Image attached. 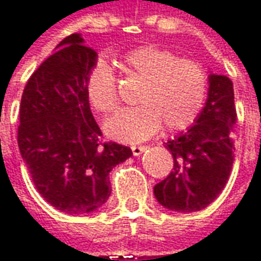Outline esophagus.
Instances as JSON below:
<instances>
[{
    "label": "esophagus",
    "mask_w": 261,
    "mask_h": 261,
    "mask_svg": "<svg viewBox=\"0 0 261 261\" xmlns=\"http://www.w3.org/2000/svg\"><path fill=\"white\" fill-rule=\"evenodd\" d=\"M145 149H146V146H132V153L135 156H139L145 152Z\"/></svg>",
    "instance_id": "esophagus-1"
}]
</instances>
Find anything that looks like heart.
Returning a JSON list of instances; mask_svg holds the SVG:
<instances>
[{"label": "heart", "mask_w": 261, "mask_h": 261, "mask_svg": "<svg viewBox=\"0 0 261 261\" xmlns=\"http://www.w3.org/2000/svg\"><path fill=\"white\" fill-rule=\"evenodd\" d=\"M118 64L126 78L142 84L135 96L138 107L120 111L105 123L109 138L136 143L156 134L161 125L168 132L185 130L202 113L209 76L199 62L182 59L156 45H145L125 52ZM85 93L89 105L102 115L118 108L116 76L105 61H96L88 71Z\"/></svg>", "instance_id": "heart-1"}]
</instances>
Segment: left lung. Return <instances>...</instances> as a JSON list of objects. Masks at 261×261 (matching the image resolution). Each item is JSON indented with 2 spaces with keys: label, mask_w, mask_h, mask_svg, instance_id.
Listing matches in <instances>:
<instances>
[{
  "label": "left lung",
  "mask_w": 261,
  "mask_h": 261,
  "mask_svg": "<svg viewBox=\"0 0 261 261\" xmlns=\"http://www.w3.org/2000/svg\"><path fill=\"white\" fill-rule=\"evenodd\" d=\"M236 119L233 82L212 73L209 98L195 125L165 143L173 169L153 189L162 206L179 213L197 212L220 195L234 161Z\"/></svg>",
  "instance_id": "8db88e82"
}]
</instances>
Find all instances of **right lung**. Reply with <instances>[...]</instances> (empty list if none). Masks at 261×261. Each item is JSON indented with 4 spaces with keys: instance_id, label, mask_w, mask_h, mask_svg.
Instances as JSON below:
<instances>
[{
    "instance_id": "add662e5",
    "label": "right lung",
    "mask_w": 261,
    "mask_h": 261,
    "mask_svg": "<svg viewBox=\"0 0 261 261\" xmlns=\"http://www.w3.org/2000/svg\"><path fill=\"white\" fill-rule=\"evenodd\" d=\"M96 57L79 34L62 39L30 76L19 107L18 146L32 182L69 215L99 209L112 190L109 172L132 156L127 146L100 141L85 93Z\"/></svg>"
}]
</instances>
